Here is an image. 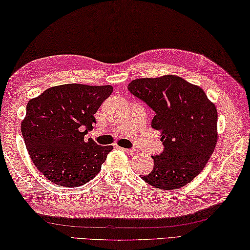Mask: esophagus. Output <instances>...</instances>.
Here are the masks:
<instances>
[{
    "instance_id": "obj_1",
    "label": "esophagus",
    "mask_w": 250,
    "mask_h": 250,
    "mask_svg": "<svg viewBox=\"0 0 250 250\" xmlns=\"http://www.w3.org/2000/svg\"><path fill=\"white\" fill-rule=\"evenodd\" d=\"M125 153H127L128 155H136L137 151L136 149H132V148H122Z\"/></svg>"
}]
</instances>
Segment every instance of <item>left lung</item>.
<instances>
[{"label":"left lung","instance_id":"1","mask_svg":"<svg viewBox=\"0 0 250 250\" xmlns=\"http://www.w3.org/2000/svg\"><path fill=\"white\" fill-rule=\"evenodd\" d=\"M128 91L151 108L152 127L162 132L164 151L142 180L159 189L185 186L200 173L217 142V110L201 87L181 77L132 80Z\"/></svg>","mask_w":250,"mask_h":250}]
</instances>
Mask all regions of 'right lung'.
<instances>
[{
	"mask_svg": "<svg viewBox=\"0 0 250 250\" xmlns=\"http://www.w3.org/2000/svg\"><path fill=\"white\" fill-rule=\"evenodd\" d=\"M111 85L70 83L50 87L26 104L21 132L33 164L53 184L78 187L91 181L113 147L84 139Z\"/></svg>",
	"mask_w": 250,
	"mask_h": 250,
	"instance_id": "add662e5",
	"label": "right lung"
}]
</instances>
